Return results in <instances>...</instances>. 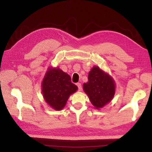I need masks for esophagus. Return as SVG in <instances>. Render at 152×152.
Instances as JSON below:
<instances>
[{"instance_id": "esophagus-1", "label": "esophagus", "mask_w": 152, "mask_h": 152, "mask_svg": "<svg viewBox=\"0 0 152 152\" xmlns=\"http://www.w3.org/2000/svg\"><path fill=\"white\" fill-rule=\"evenodd\" d=\"M77 86L78 87V90H79V91H80L82 90V86H81V84L80 83H77Z\"/></svg>"}]
</instances>
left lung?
<instances>
[{
    "mask_svg": "<svg viewBox=\"0 0 152 152\" xmlns=\"http://www.w3.org/2000/svg\"><path fill=\"white\" fill-rule=\"evenodd\" d=\"M83 88L88 95L91 103L99 109L112 99L115 91L113 79L98 66H94L89 73L88 82Z\"/></svg>",
    "mask_w": 152,
    "mask_h": 152,
    "instance_id": "8db88e82",
    "label": "left lung"
}]
</instances>
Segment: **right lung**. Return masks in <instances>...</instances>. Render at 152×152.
Here are the masks:
<instances>
[{"instance_id":"right-lung-1","label":"right lung","mask_w":152,"mask_h":152,"mask_svg":"<svg viewBox=\"0 0 152 152\" xmlns=\"http://www.w3.org/2000/svg\"><path fill=\"white\" fill-rule=\"evenodd\" d=\"M42 87L45 101L56 110L63 108L69 96L78 89L72 82L70 76L59 68L49 69L44 78Z\"/></svg>"}]
</instances>
